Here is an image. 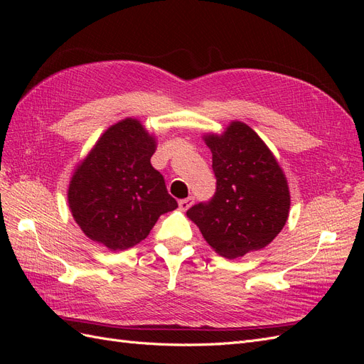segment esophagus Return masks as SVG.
Instances as JSON below:
<instances>
[{
	"instance_id": "esophagus-1",
	"label": "esophagus",
	"mask_w": 364,
	"mask_h": 364,
	"mask_svg": "<svg viewBox=\"0 0 364 364\" xmlns=\"http://www.w3.org/2000/svg\"><path fill=\"white\" fill-rule=\"evenodd\" d=\"M194 203V197H186V199H181L179 200V208L182 209V211H186V209H188L191 205Z\"/></svg>"
}]
</instances>
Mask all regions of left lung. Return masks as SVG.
Here are the masks:
<instances>
[{"mask_svg":"<svg viewBox=\"0 0 364 364\" xmlns=\"http://www.w3.org/2000/svg\"><path fill=\"white\" fill-rule=\"evenodd\" d=\"M213 153L215 193L186 215L220 255L234 259L266 247L289 217L287 181L272 151L247 124L205 138Z\"/></svg>","mask_w":364,"mask_h":364,"instance_id":"obj_1","label":"left lung"}]
</instances>
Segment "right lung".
Here are the masks:
<instances>
[{"label": "right lung", "instance_id": "add662e5", "mask_svg": "<svg viewBox=\"0 0 364 364\" xmlns=\"http://www.w3.org/2000/svg\"><path fill=\"white\" fill-rule=\"evenodd\" d=\"M151 138L139 121L109 127L75 170L68 203L86 237L112 250L144 240L161 214L178 208L164 176L151 167Z\"/></svg>", "mask_w": 364, "mask_h": 364}]
</instances>
